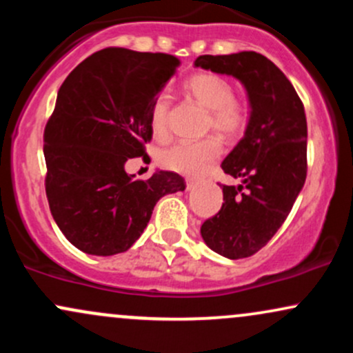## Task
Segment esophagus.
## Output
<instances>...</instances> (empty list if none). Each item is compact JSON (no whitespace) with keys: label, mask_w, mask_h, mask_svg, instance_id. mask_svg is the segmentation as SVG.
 Here are the masks:
<instances>
[{"label":"esophagus","mask_w":353,"mask_h":353,"mask_svg":"<svg viewBox=\"0 0 353 353\" xmlns=\"http://www.w3.org/2000/svg\"><path fill=\"white\" fill-rule=\"evenodd\" d=\"M196 184H197L196 179H185V189H188V190L196 188Z\"/></svg>","instance_id":"obj_1"}]
</instances>
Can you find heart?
I'll return each mask as SVG.
<instances>
[{
	"instance_id": "b5f03b06",
	"label": "heart",
	"mask_w": 353,
	"mask_h": 353,
	"mask_svg": "<svg viewBox=\"0 0 353 353\" xmlns=\"http://www.w3.org/2000/svg\"><path fill=\"white\" fill-rule=\"evenodd\" d=\"M185 91L201 106L210 111L209 128L221 134L236 137L242 134L249 121L247 109L234 99V86L222 76L214 72H197L185 83ZM169 98L157 96L151 108V131L154 137L164 139L168 136L169 124ZM222 145L216 137H205L196 143H176L163 149L157 161L168 171L184 176H201L221 157Z\"/></svg>"
}]
</instances>
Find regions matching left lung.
Masks as SVG:
<instances>
[{
    "label": "left lung",
    "instance_id": "8db88e82",
    "mask_svg": "<svg viewBox=\"0 0 353 353\" xmlns=\"http://www.w3.org/2000/svg\"><path fill=\"white\" fill-rule=\"evenodd\" d=\"M197 68L234 76L244 84L250 116L244 137L222 163L242 179L222 185L224 202L201 228L214 252L244 259L281 229L307 177V121L303 104L285 74L255 51L199 56Z\"/></svg>",
    "mask_w": 353,
    "mask_h": 353
}]
</instances>
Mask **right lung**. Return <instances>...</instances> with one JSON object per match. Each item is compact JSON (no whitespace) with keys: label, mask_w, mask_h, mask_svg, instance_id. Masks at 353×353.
I'll return each instance as SVG.
<instances>
[{"label":"right lung","mask_w":353,"mask_h":353,"mask_svg":"<svg viewBox=\"0 0 353 353\" xmlns=\"http://www.w3.org/2000/svg\"><path fill=\"white\" fill-rule=\"evenodd\" d=\"M179 68L176 56L106 48L61 84L44 128L46 196L61 232L83 252H125L144 232L156 202L185 189L179 174L134 181L128 159L145 154L151 108Z\"/></svg>","instance_id":"obj_1"}]
</instances>
